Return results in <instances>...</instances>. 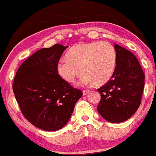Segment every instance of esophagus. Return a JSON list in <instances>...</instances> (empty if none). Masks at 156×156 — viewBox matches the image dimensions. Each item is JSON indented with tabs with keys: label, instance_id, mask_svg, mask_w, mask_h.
Wrapping results in <instances>:
<instances>
[{
	"label": "esophagus",
	"instance_id": "1",
	"mask_svg": "<svg viewBox=\"0 0 156 156\" xmlns=\"http://www.w3.org/2000/svg\"><path fill=\"white\" fill-rule=\"evenodd\" d=\"M90 92V90H85L83 91V96H85V95H87V94H89Z\"/></svg>",
	"mask_w": 156,
	"mask_h": 156
}]
</instances>
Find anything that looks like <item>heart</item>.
Returning <instances> with one entry per match:
<instances>
[{
  "label": "heart",
  "instance_id": "1",
  "mask_svg": "<svg viewBox=\"0 0 156 156\" xmlns=\"http://www.w3.org/2000/svg\"><path fill=\"white\" fill-rule=\"evenodd\" d=\"M57 65V72L69 83H73L80 72L81 83L101 86L112 78L117 65V52L108 41L76 44ZM81 71H80V69Z\"/></svg>",
  "mask_w": 156,
  "mask_h": 156
}]
</instances>
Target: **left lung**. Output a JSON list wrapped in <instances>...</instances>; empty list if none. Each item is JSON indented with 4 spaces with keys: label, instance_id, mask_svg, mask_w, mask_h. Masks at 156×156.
Returning <instances> with one entry per match:
<instances>
[{
    "label": "left lung",
    "instance_id": "8db88e82",
    "mask_svg": "<svg viewBox=\"0 0 156 156\" xmlns=\"http://www.w3.org/2000/svg\"><path fill=\"white\" fill-rule=\"evenodd\" d=\"M117 65L112 78L98 89V113L106 121L120 123L134 115L140 107L144 87V73L131 52L115 44Z\"/></svg>",
    "mask_w": 156,
    "mask_h": 156
}]
</instances>
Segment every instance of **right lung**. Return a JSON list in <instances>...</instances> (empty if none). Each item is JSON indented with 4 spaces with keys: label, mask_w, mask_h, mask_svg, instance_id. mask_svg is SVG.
<instances>
[{
    "label": "right lung",
    "mask_w": 156,
    "mask_h": 156,
    "mask_svg": "<svg viewBox=\"0 0 156 156\" xmlns=\"http://www.w3.org/2000/svg\"><path fill=\"white\" fill-rule=\"evenodd\" d=\"M68 46L56 44L36 51L19 66L12 85L23 115L46 131L62 128L69 122L82 91L73 88L57 72Z\"/></svg>",
    "instance_id": "add662e5"
}]
</instances>
